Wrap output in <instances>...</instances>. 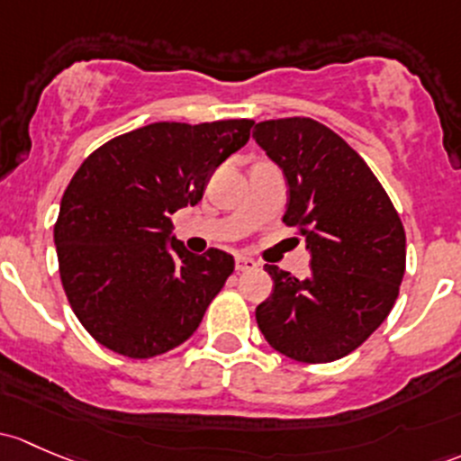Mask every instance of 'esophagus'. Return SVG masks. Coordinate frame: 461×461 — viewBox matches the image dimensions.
<instances>
[{
  "label": "esophagus",
  "mask_w": 461,
  "mask_h": 461,
  "mask_svg": "<svg viewBox=\"0 0 461 461\" xmlns=\"http://www.w3.org/2000/svg\"><path fill=\"white\" fill-rule=\"evenodd\" d=\"M256 267H258V263L254 258H247V256L236 258V271H254Z\"/></svg>",
  "instance_id": "obj_1"
}]
</instances>
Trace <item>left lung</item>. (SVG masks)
Listing matches in <instances>:
<instances>
[{"label": "left lung", "mask_w": 461, "mask_h": 461, "mask_svg": "<svg viewBox=\"0 0 461 461\" xmlns=\"http://www.w3.org/2000/svg\"><path fill=\"white\" fill-rule=\"evenodd\" d=\"M254 139L289 185L283 222L307 239L312 274L265 265L274 289L256 322L276 351L304 365L340 360L384 322L400 294L406 234L365 158L307 116L263 121Z\"/></svg>", "instance_id": "left-lung-1"}]
</instances>
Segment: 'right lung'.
<instances>
[{"mask_svg":"<svg viewBox=\"0 0 461 461\" xmlns=\"http://www.w3.org/2000/svg\"><path fill=\"white\" fill-rule=\"evenodd\" d=\"M251 125L149 123L110 139L77 169L55 245L68 303L99 345L148 360L196 331L234 258L167 240L169 216L201 201L214 169L249 141Z\"/></svg>","mask_w":461,"mask_h":461,"instance_id":"add662e5","label":"right lung"}]
</instances>
